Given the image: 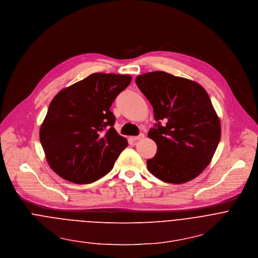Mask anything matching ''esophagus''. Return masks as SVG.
<instances>
[{
  "label": "esophagus",
  "instance_id": "1",
  "mask_svg": "<svg viewBox=\"0 0 258 258\" xmlns=\"http://www.w3.org/2000/svg\"><path fill=\"white\" fill-rule=\"evenodd\" d=\"M144 138H145V134H144V133H140V134L137 135V136H132V137H131L132 140H140V139H144Z\"/></svg>",
  "mask_w": 258,
  "mask_h": 258
}]
</instances>
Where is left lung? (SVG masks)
I'll use <instances>...</instances> for the list:
<instances>
[{
	"mask_svg": "<svg viewBox=\"0 0 258 258\" xmlns=\"http://www.w3.org/2000/svg\"><path fill=\"white\" fill-rule=\"evenodd\" d=\"M135 82L158 122L148 134L158 147L147 161L149 171L168 183L196 178L211 162L221 135L208 93L197 82L165 72L140 75Z\"/></svg>",
	"mask_w": 258,
	"mask_h": 258,
	"instance_id": "8db88e82",
	"label": "left lung"
}]
</instances>
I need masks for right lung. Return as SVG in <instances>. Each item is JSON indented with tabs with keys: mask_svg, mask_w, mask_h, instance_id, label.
<instances>
[{
	"mask_svg": "<svg viewBox=\"0 0 258 258\" xmlns=\"http://www.w3.org/2000/svg\"><path fill=\"white\" fill-rule=\"evenodd\" d=\"M131 80L129 75L95 73L55 95L41 125L40 140L56 174L86 184L112 169L128 142L113 128L116 118L109 108Z\"/></svg>",
	"mask_w": 258,
	"mask_h": 258,
	"instance_id": "1",
	"label": "right lung"
}]
</instances>
